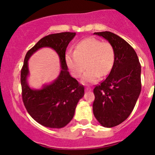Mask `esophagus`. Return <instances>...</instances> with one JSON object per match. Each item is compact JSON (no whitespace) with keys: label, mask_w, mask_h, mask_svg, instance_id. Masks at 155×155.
I'll return each mask as SVG.
<instances>
[{"label":"esophagus","mask_w":155,"mask_h":155,"mask_svg":"<svg viewBox=\"0 0 155 155\" xmlns=\"http://www.w3.org/2000/svg\"><path fill=\"white\" fill-rule=\"evenodd\" d=\"M85 90H87V91H88V90H89V91H91V90H92V88H91V87H86Z\"/></svg>","instance_id":"34e87169"}]
</instances>
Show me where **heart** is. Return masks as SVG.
<instances>
[{"label":"heart","mask_w":155,"mask_h":155,"mask_svg":"<svg viewBox=\"0 0 155 155\" xmlns=\"http://www.w3.org/2000/svg\"><path fill=\"white\" fill-rule=\"evenodd\" d=\"M115 61V51L109 42L90 37L76 44L75 51L65 54V62L72 75L79 78L87 68L83 75V81L94 83L109 75Z\"/></svg>","instance_id":"b5f03b06"}]
</instances>
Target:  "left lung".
<instances>
[{
  "mask_svg": "<svg viewBox=\"0 0 155 155\" xmlns=\"http://www.w3.org/2000/svg\"><path fill=\"white\" fill-rule=\"evenodd\" d=\"M113 46L115 61L109 75L94 89L93 113L101 126L111 128L127 119L141 92V65L133 48L110 31L94 32Z\"/></svg>",
  "mask_w": 155,
  "mask_h": 155,
  "instance_id": "8db88e82",
  "label": "left lung"
}]
</instances>
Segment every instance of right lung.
Masks as SVG:
<instances>
[{"label":"right lung","mask_w":155,"mask_h":155,"mask_svg":"<svg viewBox=\"0 0 155 155\" xmlns=\"http://www.w3.org/2000/svg\"><path fill=\"white\" fill-rule=\"evenodd\" d=\"M75 32H61L46 36L39 40L25 56L21 70L22 97L27 112L37 123L52 128H61L73 119L77 104L84 96V87L72 78L68 71L65 51ZM50 47L56 51L60 58L61 71L51 84L41 90L29 87L26 78L28 75V60L39 48Z\"/></svg>","instance_id":"obj_1"}]
</instances>
